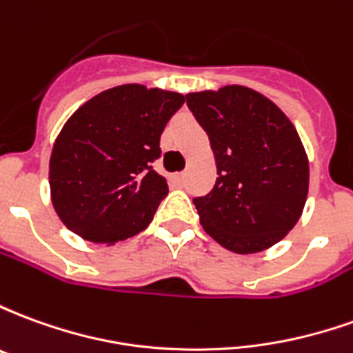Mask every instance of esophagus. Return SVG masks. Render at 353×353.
Returning <instances> with one entry per match:
<instances>
[{
	"mask_svg": "<svg viewBox=\"0 0 353 353\" xmlns=\"http://www.w3.org/2000/svg\"><path fill=\"white\" fill-rule=\"evenodd\" d=\"M183 179H185L183 174H174V176L170 177V181L176 185V187H181V185H183Z\"/></svg>",
	"mask_w": 353,
	"mask_h": 353,
	"instance_id": "34e87169",
	"label": "esophagus"
}]
</instances>
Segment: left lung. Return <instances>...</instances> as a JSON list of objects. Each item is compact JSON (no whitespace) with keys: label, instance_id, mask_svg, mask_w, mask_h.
I'll return each instance as SVG.
<instances>
[{"label":"left lung","instance_id":"1","mask_svg":"<svg viewBox=\"0 0 353 353\" xmlns=\"http://www.w3.org/2000/svg\"><path fill=\"white\" fill-rule=\"evenodd\" d=\"M217 168L210 194L194 199L202 229L229 252H265L303 215L310 166L295 124L253 88L189 92Z\"/></svg>","mask_w":353,"mask_h":353}]
</instances>
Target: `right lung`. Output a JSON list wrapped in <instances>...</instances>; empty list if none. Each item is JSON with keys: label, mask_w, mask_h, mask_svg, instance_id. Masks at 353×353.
Listing matches in <instances>:
<instances>
[{"label": "right lung", "mask_w": 353, "mask_h": 353, "mask_svg": "<svg viewBox=\"0 0 353 353\" xmlns=\"http://www.w3.org/2000/svg\"><path fill=\"white\" fill-rule=\"evenodd\" d=\"M183 103V94L134 83L96 94L65 121L50 153L49 185L68 229L100 245L145 229L168 194L153 170L161 134Z\"/></svg>", "instance_id": "1"}]
</instances>
